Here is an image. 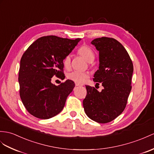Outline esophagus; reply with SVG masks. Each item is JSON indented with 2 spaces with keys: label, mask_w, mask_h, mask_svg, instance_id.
Returning <instances> with one entry per match:
<instances>
[{
  "label": "esophagus",
  "mask_w": 154,
  "mask_h": 154,
  "mask_svg": "<svg viewBox=\"0 0 154 154\" xmlns=\"http://www.w3.org/2000/svg\"><path fill=\"white\" fill-rule=\"evenodd\" d=\"M75 85H76V86H81L82 85H80V84H78V83H75Z\"/></svg>",
  "instance_id": "34e87169"
}]
</instances>
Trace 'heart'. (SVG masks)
I'll list each match as a JSON object with an SVG mask.
<instances>
[{"label":"heart","mask_w":154,"mask_h":154,"mask_svg":"<svg viewBox=\"0 0 154 154\" xmlns=\"http://www.w3.org/2000/svg\"><path fill=\"white\" fill-rule=\"evenodd\" d=\"M78 54L84 58L87 61H91L95 57L94 51L91 48L83 45L78 50ZM63 64L66 69H69L71 65V56L67 55L63 60ZM89 76V74L86 72H78V71H72L67 74L66 77L69 80L73 81L78 84H82Z\"/></svg>","instance_id":"b5f03b06"}]
</instances>
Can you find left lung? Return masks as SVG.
Listing matches in <instances>:
<instances>
[{"label":"left lung","instance_id":"1","mask_svg":"<svg viewBox=\"0 0 154 154\" xmlns=\"http://www.w3.org/2000/svg\"><path fill=\"white\" fill-rule=\"evenodd\" d=\"M99 51V67L93 81L104 87L100 92L85 85L87 95L83 100L86 115L92 120L106 123L124 110L131 90L133 65L125 48L118 40L101 37L92 40Z\"/></svg>","mask_w":154,"mask_h":154}]
</instances>
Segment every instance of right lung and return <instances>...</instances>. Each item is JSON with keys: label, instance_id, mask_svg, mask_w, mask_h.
I'll return each mask as SVG.
<instances>
[{"label": "right lung", "instance_id": "obj_1", "mask_svg": "<svg viewBox=\"0 0 154 154\" xmlns=\"http://www.w3.org/2000/svg\"><path fill=\"white\" fill-rule=\"evenodd\" d=\"M80 40L52 35L42 36L22 55L18 78L20 95L24 106L33 116L49 119L64 108L75 84L68 80L57 86L51 80L53 76L65 79L63 60Z\"/></svg>", "mask_w": 154, "mask_h": 154}]
</instances>
